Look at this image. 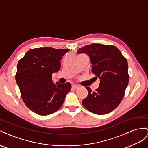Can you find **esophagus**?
Returning <instances> with one entry per match:
<instances>
[{
    "label": "esophagus",
    "instance_id": "34e87169",
    "mask_svg": "<svg viewBox=\"0 0 148 148\" xmlns=\"http://www.w3.org/2000/svg\"><path fill=\"white\" fill-rule=\"evenodd\" d=\"M79 87V86H77V84H73L72 85V88H74V89H76V88H77Z\"/></svg>",
    "mask_w": 148,
    "mask_h": 148
}]
</instances>
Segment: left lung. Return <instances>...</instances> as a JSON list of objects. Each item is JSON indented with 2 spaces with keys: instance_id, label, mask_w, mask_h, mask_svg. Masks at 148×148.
Instances as JSON below:
<instances>
[{
  "instance_id": "8db88e82",
  "label": "left lung",
  "mask_w": 148,
  "mask_h": 148,
  "mask_svg": "<svg viewBox=\"0 0 148 148\" xmlns=\"http://www.w3.org/2000/svg\"><path fill=\"white\" fill-rule=\"evenodd\" d=\"M77 53L89 56L92 72L99 78V87L95 92L90 87L82 103L87 110L105 115L115 109L123 99L129 82L128 62L116 46L94 43L79 48Z\"/></svg>"
}]
</instances>
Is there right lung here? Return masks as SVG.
I'll use <instances>...</instances> for the list:
<instances>
[{
    "mask_svg": "<svg viewBox=\"0 0 148 148\" xmlns=\"http://www.w3.org/2000/svg\"><path fill=\"white\" fill-rule=\"evenodd\" d=\"M69 49L51 47L28 50L19 60L15 75L23 101L40 115L56 112L71 88L69 82L54 84L52 74L61 67V60Z\"/></svg>",
    "mask_w": 148,
    "mask_h": 148,
    "instance_id": "right-lung-1",
    "label": "right lung"
}]
</instances>
